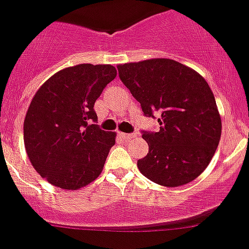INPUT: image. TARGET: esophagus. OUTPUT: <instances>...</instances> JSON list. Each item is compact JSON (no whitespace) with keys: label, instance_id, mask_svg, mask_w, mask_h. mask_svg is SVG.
I'll use <instances>...</instances> for the list:
<instances>
[{"label":"esophagus","instance_id":"34e87169","mask_svg":"<svg viewBox=\"0 0 249 249\" xmlns=\"http://www.w3.org/2000/svg\"><path fill=\"white\" fill-rule=\"evenodd\" d=\"M120 137L122 139H124V141H131V139L136 138V134L133 133H120Z\"/></svg>","mask_w":249,"mask_h":249}]
</instances>
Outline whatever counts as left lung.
I'll list each match as a JSON object with an SVG mask.
<instances>
[{
  "instance_id": "1",
  "label": "left lung",
  "mask_w": 249,
  "mask_h": 249,
  "mask_svg": "<svg viewBox=\"0 0 249 249\" xmlns=\"http://www.w3.org/2000/svg\"><path fill=\"white\" fill-rule=\"evenodd\" d=\"M117 70L144 115H160V131H142L149 145V153L137 162L142 175L165 187L197 178L221 137V118L204 78L170 58L124 63Z\"/></svg>"
}]
</instances>
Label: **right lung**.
Returning <instances> with one entry per match:
<instances>
[{"instance_id": "obj_1", "label": "right lung", "mask_w": 249, "mask_h": 249, "mask_svg": "<svg viewBox=\"0 0 249 249\" xmlns=\"http://www.w3.org/2000/svg\"><path fill=\"white\" fill-rule=\"evenodd\" d=\"M117 71L111 65L65 68L46 80L24 120L28 158L42 178L62 189H79L98 178L115 132L95 124L94 104Z\"/></svg>"}]
</instances>
